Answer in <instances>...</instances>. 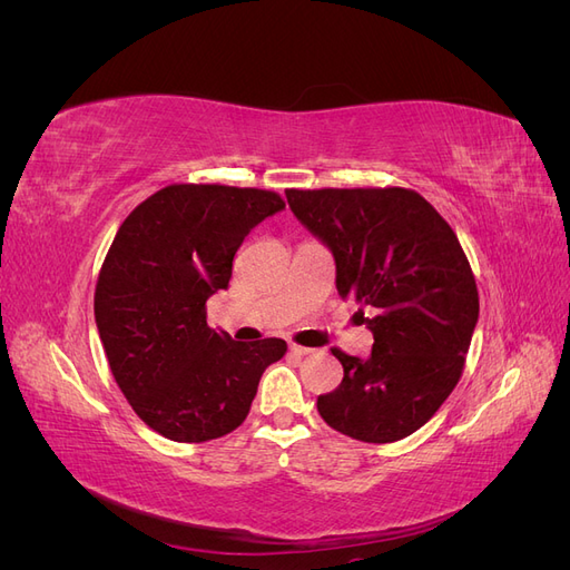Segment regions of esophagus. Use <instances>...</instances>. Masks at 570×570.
<instances>
[{
  "label": "esophagus",
  "mask_w": 570,
  "mask_h": 570,
  "mask_svg": "<svg viewBox=\"0 0 570 570\" xmlns=\"http://www.w3.org/2000/svg\"><path fill=\"white\" fill-rule=\"evenodd\" d=\"M316 350H312V347H302V344H295V342H289V354H295V356H306V354H314Z\"/></svg>",
  "instance_id": "34e87169"
}]
</instances>
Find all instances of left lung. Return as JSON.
<instances>
[{
  "label": "left lung",
  "mask_w": 570,
  "mask_h": 570,
  "mask_svg": "<svg viewBox=\"0 0 570 570\" xmlns=\"http://www.w3.org/2000/svg\"><path fill=\"white\" fill-rule=\"evenodd\" d=\"M304 226L331 247L337 292L366 306V358L333 347L342 383L321 419L361 442H396L435 416L463 373L478 323L475 275L435 206L406 187L285 189Z\"/></svg>",
  "instance_id": "obj_1"
}]
</instances>
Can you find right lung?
<instances>
[{
	"mask_svg": "<svg viewBox=\"0 0 570 570\" xmlns=\"http://www.w3.org/2000/svg\"><path fill=\"white\" fill-rule=\"evenodd\" d=\"M273 189L176 183L120 223L95 287L109 368L132 411L174 442H209L247 419L278 337L235 342L206 325V299L226 289L235 252L266 216Z\"/></svg>",
	"mask_w": 570,
	"mask_h": 570,
	"instance_id": "add662e5",
	"label": "right lung"
}]
</instances>
